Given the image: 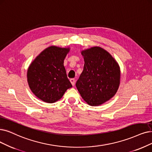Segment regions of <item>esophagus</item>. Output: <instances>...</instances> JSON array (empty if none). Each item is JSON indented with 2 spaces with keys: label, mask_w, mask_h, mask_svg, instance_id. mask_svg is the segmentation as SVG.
Instances as JSON below:
<instances>
[{
  "label": "esophagus",
  "mask_w": 152,
  "mask_h": 152,
  "mask_svg": "<svg viewBox=\"0 0 152 152\" xmlns=\"http://www.w3.org/2000/svg\"><path fill=\"white\" fill-rule=\"evenodd\" d=\"M70 81L71 83L72 84V86H74V85H75V78H71V79L70 80Z\"/></svg>",
  "instance_id": "1"
}]
</instances>
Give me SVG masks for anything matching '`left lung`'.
<instances>
[{"mask_svg":"<svg viewBox=\"0 0 152 152\" xmlns=\"http://www.w3.org/2000/svg\"><path fill=\"white\" fill-rule=\"evenodd\" d=\"M83 70L76 87L83 100L91 106H98L116 94L120 71L117 62L105 50L94 47L82 52Z\"/></svg>","mask_w":152,"mask_h":152,"instance_id":"left-lung-1","label":"left lung"}]
</instances>
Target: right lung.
I'll use <instances>...</instances> for the list:
<instances>
[{
  "mask_svg": "<svg viewBox=\"0 0 152 152\" xmlns=\"http://www.w3.org/2000/svg\"><path fill=\"white\" fill-rule=\"evenodd\" d=\"M69 52V48L50 46L42 51L29 66V87L35 96L45 102H56L72 87L64 66Z\"/></svg>",
  "mask_w": 152,
  "mask_h": 152,
  "instance_id": "obj_1",
  "label": "right lung"
}]
</instances>
